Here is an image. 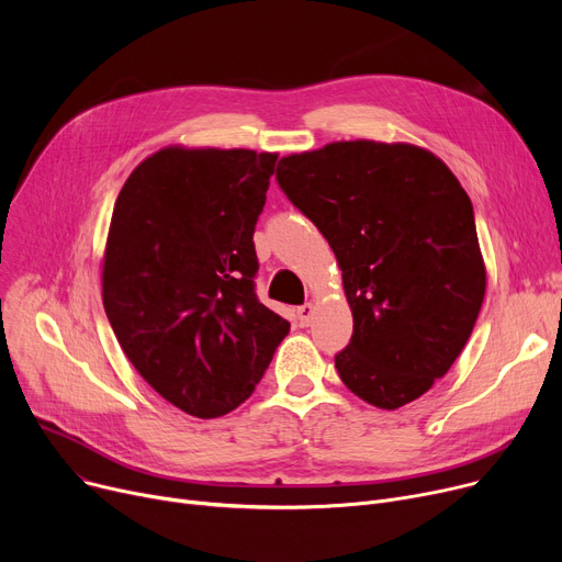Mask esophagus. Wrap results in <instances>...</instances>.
Masks as SVG:
<instances>
[{"instance_id":"34e87169","label":"esophagus","mask_w":562,"mask_h":562,"mask_svg":"<svg viewBox=\"0 0 562 562\" xmlns=\"http://www.w3.org/2000/svg\"><path fill=\"white\" fill-rule=\"evenodd\" d=\"M296 316H299V323L303 328H307L310 323H312V318H314V305L312 303H305V305H301L299 310H296Z\"/></svg>"}]
</instances>
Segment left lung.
<instances>
[{"label": "left lung", "instance_id": "obj_1", "mask_svg": "<svg viewBox=\"0 0 562 562\" xmlns=\"http://www.w3.org/2000/svg\"><path fill=\"white\" fill-rule=\"evenodd\" d=\"M276 180L330 244L352 310L344 385L396 409L462 352L485 296L474 206L435 155L341 140L280 159Z\"/></svg>", "mask_w": 562, "mask_h": 562}]
</instances>
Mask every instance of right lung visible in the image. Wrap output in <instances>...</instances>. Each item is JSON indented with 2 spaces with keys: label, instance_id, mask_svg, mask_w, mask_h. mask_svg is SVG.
Returning <instances> with one entry per match:
<instances>
[{
  "label": "right lung",
  "instance_id": "add662e5",
  "mask_svg": "<svg viewBox=\"0 0 562 562\" xmlns=\"http://www.w3.org/2000/svg\"><path fill=\"white\" fill-rule=\"evenodd\" d=\"M278 155L166 147L117 193L102 301L147 385L200 419L241 405L289 321L259 303L255 225Z\"/></svg>",
  "mask_w": 562,
  "mask_h": 562
}]
</instances>
